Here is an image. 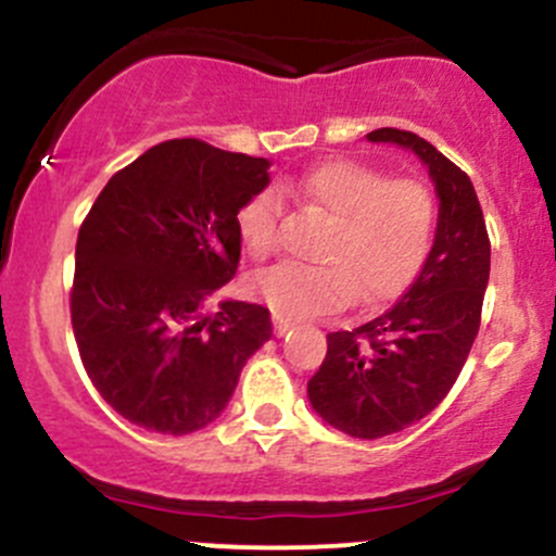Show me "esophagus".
Masks as SVG:
<instances>
[{
  "label": "esophagus",
  "mask_w": 556,
  "mask_h": 556,
  "mask_svg": "<svg viewBox=\"0 0 556 556\" xmlns=\"http://www.w3.org/2000/svg\"><path fill=\"white\" fill-rule=\"evenodd\" d=\"M274 333H277V336H285V333H288V330L290 328H293V319H288V317H282V314H277V312H274Z\"/></svg>",
  "instance_id": "34e87169"
}]
</instances>
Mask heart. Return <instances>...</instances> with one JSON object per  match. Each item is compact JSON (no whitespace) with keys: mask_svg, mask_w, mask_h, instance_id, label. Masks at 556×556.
Masks as SVG:
<instances>
[{"mask_svg":"<svg viewBox=\"0 0 556 556\" xmlns=\"http://www.w3.org/2000/svg\"><path fill=\"white\" fill-rule=\"evenodd\" d=\"M309 206L333 217L317 266L282 263L252 279V293L290 319L339 312L395 299L412 285L430 255L439 210L417 179H390L374 166L333 159L312 166L288 185ZM282 201L274 190H257L237 215L244 252L255 261L279 242Z\"/></svg>","mask_w":556,"mask_h":556,"instance_id":"b5f03b06","label":"heart"}]
</instances>
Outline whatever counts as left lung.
Returning <instances> with one entry per match:
<instances>
[{"label":"left lung","mask_w":556,"mask_h":556,"mask_svg":"<svg viewBox=\"0 0 556 556\" xmlns=\"http://www.w3.org/2000/svg\"><path fill=\"white\" fill-rule=\"evenodd\" d=\"M371 142L412 150L439 193V228L401 301L355 330L328 333L309 379L312 408L355 439H382L428 417L463 371L490 282V237L470 177L422 137L377 128Z\"/></svg>","instance_id":"obj_1"}]
</instances>
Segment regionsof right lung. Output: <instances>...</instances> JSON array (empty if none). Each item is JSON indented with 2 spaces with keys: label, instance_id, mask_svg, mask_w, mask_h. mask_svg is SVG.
I'll return each instance as SVG.
<instances>
[{
  "label": "right lung",
  "instance_id": "right-lung-1",
  "mask_svg": "<svg viewBox=\"0 0 556 556\" xmlns=\"http://www.w3.org/2000/svg\"><path fill=\"white\" fill-rule=\"evenodd\" d=\"M266 185V159L169 139L93 201L77 233L72 330L88 379L128 422L169 435L204 428L271 339L266 306L206 312L237 274L239 210Z\"/></svg>",
  "mask_w": 556,
  "mask_h": 556
}]
</instances>
